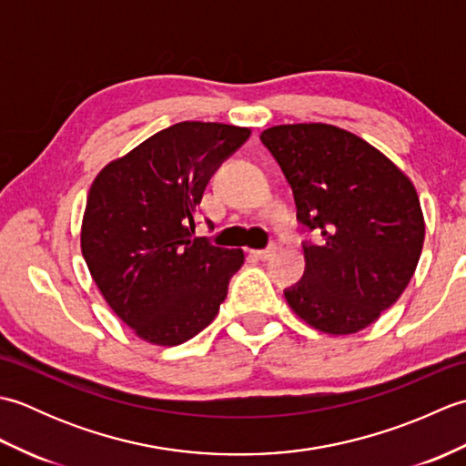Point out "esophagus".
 Returning a JSON list of instances; mask_svg holds the SVG:
<instances>
[{"mask_svg":"<svg viewBox=\"0 0 466 466\" xmlns=\"http://www.w3.org/2000/svg\"><path fill=\"white\" fill-rule=\"evenodd\" d=\"M276 252H279V246L270 244L266 250H256L254 256H256V258H260V260H270L272 256H276Z\"/></svg>","mask_w":466,"mask_h":466,"instance_id":"obj_1","label":"esophagus"}]
</instances>
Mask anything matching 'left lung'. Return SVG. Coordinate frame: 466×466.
<instances>
[{
	"label": "left lung",
	"mask_w": 466,
	"mask_h": 466,
	"mask_svg": "<svg viewBox=\"0 0 466 466\" xmlns=\"http://www.w3.org/2000/svg\"><path fill=\"white\" fill-rule=\"evenodd\" d=\"M289 180L296 218L319 242L284 290L299 319L354 334L400 299L422 252L424 218L409 176L362 137L330 124H284L260 134Z\"/></svg>",
	"instance_id": "obj_1"
}]
</instances>
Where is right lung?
Masks as SVG:
<instances>
[{
	"label": "right lung",
	"mask_w": 466,
	"mask_h": 466,
	"mask_svg": "<svg viewBox=\"0 0 466 466\" xmlns=\"http://www.w3.org/2000/svg\"><path fill=\"white\" fill-rule=\"evenodd\" d=\"M248 127L180 122L96 176L82 220V254L110 309L142 340L176 346L214 320L242 250L192 238L196 208Z\"/></svg>",
	"instance_id": "add662e5"
}]
</instances>
